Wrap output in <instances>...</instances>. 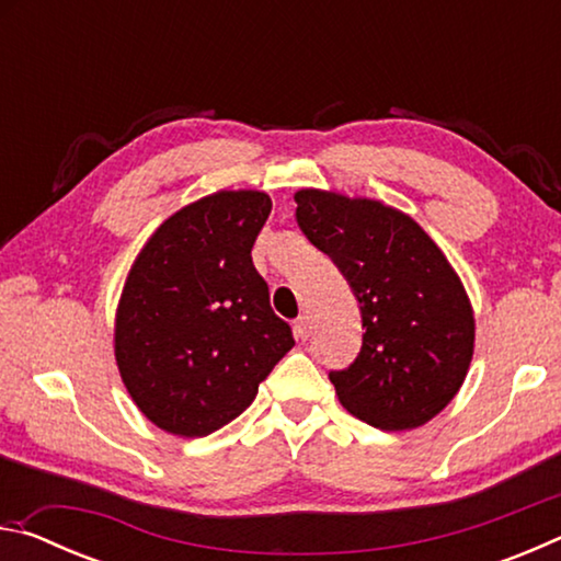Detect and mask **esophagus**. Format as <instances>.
<instances>
[{
    "mask_svg": "<svg viewBox=\"0 0 561 561\" xmlns=\"http://www.w3.org/2000/svg\"><path fill=\"white\" fill-rule=\"evenodd\" d=\"M294 334H297L299 339H309L311 336V321H309V317H299L297 321H294Z\"/></svg>",
    "mask_w": 561,
    "mask_h": 561,
    "instance_id": "34e87169",
    "label": "esophagus"
}]
</instances>
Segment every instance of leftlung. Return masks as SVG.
<instances>
[{"mask_svg": "<svg viewBox=\"0 0 561 561\" xmlns=\"http://www.w3.org/2000/svg\"><path fill=\"white\" fill-rule=\"evenodd\" d=\"M297 222L360 304L354 364L331 371L341 405L381 431H411L448 405L468 376L474 317L458 274L421 225L368 197L299 190Z\"/></svg>", "mask_w": 561, "mask_h": 561, "instance_id": "8db88e82", "label": "left lung"}]
</instances>
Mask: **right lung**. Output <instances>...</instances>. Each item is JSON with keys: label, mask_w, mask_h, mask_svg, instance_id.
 <instances>
[{"label": "right lung", "mask_w": 561, "mask_h": 561, "mask_svg": "<svg viewBox=\"0 0 561 561\" xmlns=\"http://www.w3.org/2000/svg\"><path fill=\"white\" fill-rule=\"evenodd\" d=\"M270 213L267 193L220 190L170 215L133 262L116 311V364L160 431H220L294 346L252 264Z\"/></svg>", "instance_id": "1"}]
</instances>
